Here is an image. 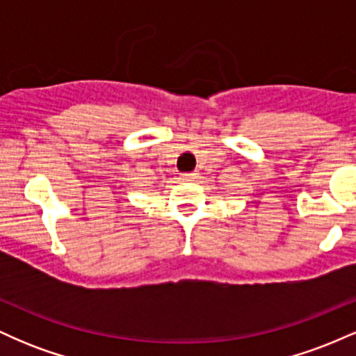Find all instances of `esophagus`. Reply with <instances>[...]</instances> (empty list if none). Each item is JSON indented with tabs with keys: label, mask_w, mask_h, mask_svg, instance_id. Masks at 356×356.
<instances>
[{
	"label": "esophagus",
	"mask_w": 356,
	"mask_h": 356,
	"mask_svg": "<svg viewBox=\"0 0 356 356\" xmlns=\"http://www.w3.org/2000/svg\"><path fill=\"white\" fill-rule=\"evenodd\" d=\"M197 172H184L182 174V179H186V181H194L195 177H197Z\"/></svg>",
	"instance_id": "1"
}]
</instances>
